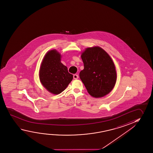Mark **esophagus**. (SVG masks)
I'll return each mask as SVG.
<instances>
[{"label":"esophagus","mask_w":153,"mask_h":153,"mask_svg":"<svg viewBox=\"0 0 153 153\" xmlns=\"http://www.w3.org/2000/svg\"><path fill=\"white\" fill-rule=\"evenodd\" d=\"M73 77H74V79H77L78 78V76L76 75V74H75V75H73Z\"/></svg>","instance_id":"obj_1"}]
</instances>
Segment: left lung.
<instances>
[{
  "label": "left lung",
  "mask_w": 153,
  "mask_h": 153,
  "mask_svg": "<svg viewBox=\"0 0 153 153\" xmlns=\"http://www.w3.org/2000/svg\"><path fill=\"white\" fill-rule=\"evenodd\" d=\"M81 58L84 68L79 77L88 93L101 98L113 90L116 80L114 63L107 53L99 47L88 48Z\"/></svg>",
  "instance_id": "8db88e82"
}]
</instances>
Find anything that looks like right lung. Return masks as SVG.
I'll list each match as a JSON object with an SVG mask.
<instances>
[{"mask_svg": "<svg viewBox=\"0 0 153 153\" xmlns=\"http://www.w3.org/2000/svg\"><path fill=\"white\" fill-rule=\"evenodd\" d=\"M42 85L49 92L58 94L65 90L73 78L67 67L61 62V55L56 50L47 53L39 70Z\"/></svg>", "mask_w": 153, "mask_h": 153, "instance_id": "right-lung-1", "label": "right lung"}]
</instances>
